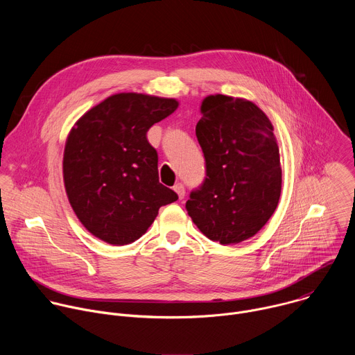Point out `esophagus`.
I'll list each match as a JSON object with an SVG mask.
<instances>
[{"label": "esophagus", "instance_id": "1", "mask_svg": "<svg viewBox=\"0 0 355 355\" xmlns=\"http://www.w3.org/2000/svg\"><path fill=\"white\" fill-rule=\"evenodd\" d=\"M174 191L177 192V195H178L180 199H182V198L185 196V188H184V185H182L181 182H178V184L174 185Z\"/></svg>", "mask_w": 355, "mask_h": 355}]
</instances>
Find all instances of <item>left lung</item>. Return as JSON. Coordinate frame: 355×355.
Masks as SVG:
<instances>
[{
	"label": "left lung",
	"instance_id": "left-lung-1",
	"mask_svg": "<svg viewBox=\"0 0 355 355\" xmlns=\"http://www.w3.org/2000/svg\"><path fill=\"white\" fill-rule=\"evenodd\" d=\"M195 133L207 177L185 208L196 227L220 244L261 230L277 209L282 170L274 126L251 101L222 94L200 104Z\"/></svg>",
	"mask_w": 355,
	"mask_h": 355
}]
</instances>
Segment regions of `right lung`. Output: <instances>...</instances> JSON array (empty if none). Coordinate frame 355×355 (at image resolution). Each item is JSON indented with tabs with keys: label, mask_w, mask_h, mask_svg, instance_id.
<instances>
[{
	"label": "right lung",
	"mask_w": 355,
	"mask_h": 355,
	"mask_svg": "<svg viewBox=\"0 0 355 355\" xmlns=\"http://www.w3.org/2000/svg\"><path fill=\"white\" fill-rule=\"evenodd\" d=\"M177 108L174 98L121 92L87 111L70 130L63 155L66 193L78 220L99 240L133 243L162 207L178 199L160 184L157 151L146 136Z\"/></svg>",
	"instance_id": "right-lung-1"
}]
</instances>
